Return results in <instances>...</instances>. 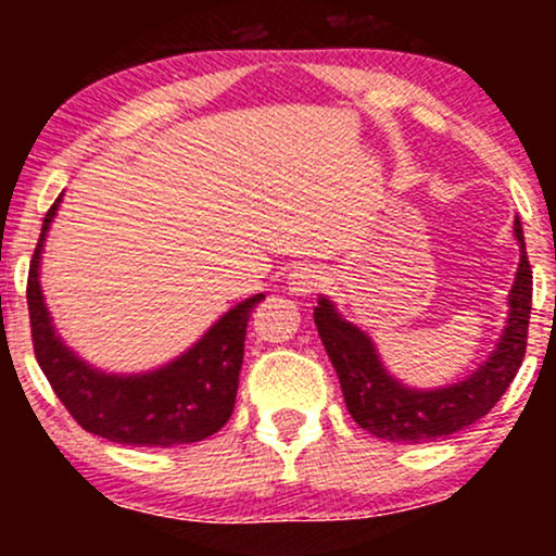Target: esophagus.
<instances>
[{
  "label": "esophagus",
  "instance_id": "34e87169",
  "mask_svg": "<svg viewBox=\"0 0 556 556\" xmlns=\"http://www.w3.org/2000/svg\"><path fill=\"white\" fill-rule=\"evenodd\" d=\"M324 282V274L316 269V266H298V269H292L290 274V292L292 295H311V292H316L318 287Z\"/></svg>",
  "mask_w": 556,
  "mask_h": 556
}]
</instances>
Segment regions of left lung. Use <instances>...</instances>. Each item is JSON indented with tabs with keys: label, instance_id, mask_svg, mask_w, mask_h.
<instances>
[{
	"label": "left lung",
	"instance_id": "1",
	"mask_svg": "<svg viewBox=\"0 0 556 556\" xmlns=\"http://www.w3.org/2000/svg\"><path fill=\"white\" fill-rule=\"evenodd\" d=\"M520 264L509 290V318L486 363L457 384L410 389L387 374L371 337L337 314L329 298H318L314 321L327 355L340 376L350 416L361 429L387 442L420 444L468 429L483 418L513 384L528 344V318L533 300V271L526 256L520 219H515Z\"/></svg>",
	"mask_w": 556,
	"mask_h": 556
}]
</instances>
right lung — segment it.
Wrapping results in <instances>:
<instances>
[{"label":"right lung","mask_w":556,"mask_h":556,"mask_svg":"<svg viewBox=\"0 0 556 556\" xmlns=\"http://www.w3.org/2000/svg\"><path fill=\"white\" fill-rule=\"evenodd\" d=\"M62 195L43 216L28 269V314L34 353L43 376L88 433L117 444L175 446L212 437L232 416L253 295L229 308L180 358L149 374H104L88 366L56 334L43 303L38 266Z\"/></svg>","instance_id":"right-lung-1"}]
</instances>
